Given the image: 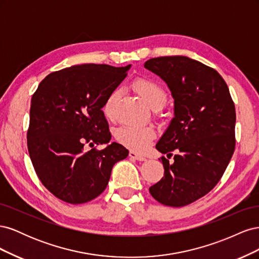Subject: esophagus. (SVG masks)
<instances>
[{
  "label": "esophagus",
  "instance_id": "obj_1",
  "mask_svg": "<svg viewBox=\"0 0 259 259\" xmlns=\"http://www.w3.org/2000/svg\"><path fill=\"white\" fill-rule=\"evenodd\" d=\"M130 158H132V159H135V160H137V161H146V158L144 155H142V154H138L137 152H135V151H130Z\"/></svg>",
  "mask_w": 259,
  "mask_h": 259
}]
</instances>
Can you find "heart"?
Segmentation results:
<instances>
[{
	"label": "heart",
	"mask_w": 259,
	"mask_h": 259,
	"mask_svg": "<svg viewBox=\"0 0 259 259\" xmlns=\"http://www.w3.org/2000/svg\"><path fill=\"white\" fill-rule=\"evenodd\" d=\"M134 90L139 94L145 103L153 110L162 109L167 101L166 92L162 86L152 80L139 79L134 83ZM119 98V91H113L106 98L103 112L109 120L114 117V110L116 100ZM155 133L150 126H135V125H126L122 126L116 132V139L132 150L143 152L150 145Z\"/></svg>",
	"instance_id": "b5f03b06"
}]
</instances>
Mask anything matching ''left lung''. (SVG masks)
Masks as SVG:
<instances>
[{"label":"left lung","instance_id":"obj_1","mask_svg":"<svg viewBox=\"0 0 259 259\" xmlns=\"http://www.w3.org/2000/svg\"><path fill=\"white\" fill-rule=\"evenodd\" d=\"M145 68L166 83L174 117L155 145L164 176L149 188L167 206H185L208 193L221 180L236 146V109L229 89L216 70L186 56L149 59Z\"/></svg>","mask_w":259,"mask_h":259}]
</instances>
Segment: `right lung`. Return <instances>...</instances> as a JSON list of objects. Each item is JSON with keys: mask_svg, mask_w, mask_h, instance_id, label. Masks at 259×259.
Wrapping results in <instances>:
<instances>
[{"mask_svg": "<svg viewBox=\"0 0 259 259\" xmlns=\"http://www.w3.org/2000/svg\"><path fill=\"white\" fill-rule=\"evenodd\" d=\"M130 68L75 65L38 84L31 99L28 150L37 177L58 199L81 204L97 198L114 164L128 155L126 148L110 143L101 109ZM86 144L106 148L85 152Z\"/></svg>", "mask_w": 259, "mask_h": 259, "instance_id": "right-lung-1", "label": "right lung"}]
</instances>
